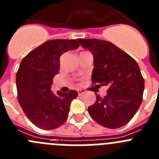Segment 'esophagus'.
<instances>
[{
    "instance_id": "34e87169",
    "label": "esophagus",
    "mask_w": 159,
    "mask_h": 159,
    "mask_svg": "<svg viewBox=\"0 0 159 159\" xmlns=\"http://www.w3.org/2000/svg\"><path fill=\"white\" fill-rule=\"evenodd\" d=\"M77 91H78L79 95H81V94H83L84 93L86 92L85 90H84V89H78V90H77Z\"/></svg>"
}]
</instances>
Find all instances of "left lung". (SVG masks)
<instances>
[{
  "mask_svg": "<svg viewBox=\"0 0 159 159\" xmlns=\"http://www.w3.org/2000/svg\"><path fill=\"white\" fill-rule=\"evenodd\" d=\"M79 42L94 55L93 85L108 87L104 98L96 94V102L87 110L90 116L108 129L122 127L143 101L144 79L137 62L110 42L96 39H79Z\"/></svg>",
  "mask_w": 159,
  "mask_h": 159,
  "instance_id": "8db88e82",
  "label": "left lung"
}]
</instances>
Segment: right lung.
<instances>
[{"mask_svg": "<svg viewBox=\"0 0 159 159\" xmlns=\"http://www.w3.org/2000/svg\"><path fill=\"white\" fill-rule=\"evenodd\" d=\"M79 39H53L38 46L22 60L16 73L17 98L27 118L38 128L52 130L66 121L70 103L78 92L53 94V78L60 70V57L79 48Z\"/></svg>", "mask_w": 159, "mask_h": 159, "instance_id": "right-lung-1", "label": "right lung"}]
</instances>
